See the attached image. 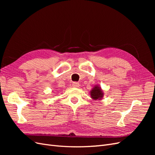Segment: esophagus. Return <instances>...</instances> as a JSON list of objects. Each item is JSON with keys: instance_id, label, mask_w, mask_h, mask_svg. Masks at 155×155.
Segmentation results:
<instances>
[{"instance_id": "obj_1", "label": "esophagus", "mask_w": 155, "mask_h": 155, "mask_svg": "<svg viewBox=\"0 0 155 155\" xmlns=\"http://www.w3.org/2000/svg\"><path fill=\"white\" fill-rule=\"evenodd\" d=\"M72 86H73L74 87H79V83H78V82H74V83H72Z\"/></svg>"}]
</instances>
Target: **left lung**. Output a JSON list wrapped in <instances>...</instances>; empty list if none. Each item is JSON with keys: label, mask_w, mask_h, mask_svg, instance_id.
Wrapping results in <instances>:
<instances>
[{"label": "left lung", "mask_w": 155, "mask_h": 155, "mask_svg": "<svg viewBox=\"0 0 155 155\" xmlns=\"http://www.w3.org/2000/svg\"><path fill=\"white\" fill-rule=\"evenodd\" d=\"M91 95L94 100H97V99H101V98L103 97L104 94H103L101 88L99 87L96 86L91 91Z\"/></svg>", "instance_id": "1"}]
</instances>
